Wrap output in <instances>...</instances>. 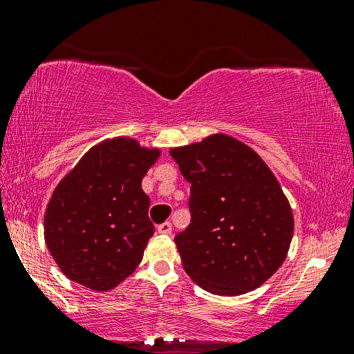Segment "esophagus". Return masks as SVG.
Wrapping results in <instances>:
<instances>
[{"mask_svg": "<svg viewBox=\"0 0 354 354\" xmlns=\"http://www.w3.org/2000/svg\"><path fill=\"white\" fill-rule=\"evenodd\" d=\"M171 230H173V226L169 221H165V223H161V225H158V233H161V234H169L171 233Z\"/></svg>", "mask_w": 354, "mask_h": 354, "instance_id": "1", "label": "esophagus"}]
</instances>
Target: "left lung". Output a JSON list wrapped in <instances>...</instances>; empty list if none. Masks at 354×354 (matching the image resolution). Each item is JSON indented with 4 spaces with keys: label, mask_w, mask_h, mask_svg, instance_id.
<instances>
[{
    "label": "left lung",
    "mask_w": 354,
    "mask_h": 354,
    "mask_svg": "<svg viewBox=\"0 0 354 354\" xmlns=\"http://www.w3.org/2000/svg\"><path fill=\"white\" fill-rule=\"evenodd\" d=\"M169 154L191 183V223L174 236L186 273L214 295L261 286L293 238V213L274 174L250 146L226 135Z\"/></svg>",
    "instance_id": "left-lung-1"
}]
</instances>
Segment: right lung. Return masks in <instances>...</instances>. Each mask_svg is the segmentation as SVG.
Returning a JSON list of instances; mask_svg holds the SVG:
<instances>
[{
	"mask_svg": "<svg viewBox=\"0 0 354 354\" xmlns=\"http://www.w3.org/2000/svg\"><path fill=\"white\" fill-rule=\"evenodd\" d=\"M158 154L131 138L103 141L55 189L44 214V239L73 281L108 291L140 265L154 233L141 180Z\"/></svg>",
	"mask_w": 354,
	"mask_h": 354,
	"instance_id": "add662e5",
	"label": "right lung"
}]
</instances>
